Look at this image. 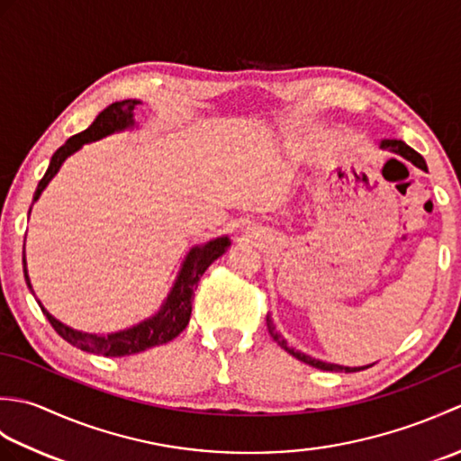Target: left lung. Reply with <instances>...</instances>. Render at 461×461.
<instances>
[{
  "instance_id": "left-lung-1",
  "label": "left lung",
  "mask_w": 461,
  "mask_h": 461,
  "mask_svg": "<svg viewBox=\"0 0 461 461\" xmlns=\"http://www.w3.org/2000/svg\"><path fill=\"white\" fill-rule=\"evenodd\" d=\"M380 149H382V150H388V152H394V154H398V156H402V158H406V160L412 162L414 166H418L420 170H428V168H426V160L422 158V156H420L414 149H410V146H408L406 142H402V140L384 139V140H380ZM267 329H269V335L273 337V340H276L281 348H285L291 357H295L297 360L305 362V365H309V366H315V368H319V370H329V372H357V370H365V368L370 366V365H366V366H355V368H350V366H342V365H332V362H325V360L312 358V357L305 355V352L297 350L295 347H289V342H287L285 337H283L281 332L276 329V325H273V319H271L269 315H267Z\"/></svg>"
}]
</instances>
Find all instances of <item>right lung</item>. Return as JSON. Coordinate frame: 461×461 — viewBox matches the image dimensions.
<instances>
[{"label":"right lung","mask_w":461,"mask_h":461,"mask_svg":"<svg viewBox=\"0 0 461 461\" xmlns=\"http://www.w3.org/2000/svg\"><path fill=\"white\" fill-rule=\"evenodd\" d=\"M139 104H142V103L136 99L113 103L106 106L103 113H99V116L93 121L89 129L71 136V139H68L61 146V149H59L51 156V162H49V168H47L45 176L37 184V190L33 194V203L39 200V195L43 194L47 184L55 178V174L59 172V168H61L63 162L77 150H81L83 144L96 142V140L104 139V136H111L116 132L132 131L136 126L134 111ZM230 246H231V241L228 236L210 240V241L202 243V246H194L188 251V256L184 258L178 276H176V279H174V285L168 293V297L164 299L160 309L156 311L152 317L136 322V325H132L129 329L109 332V335H95V332H83V330L68 327V325H65V322L55 319L51 312H49L41 305V301H37V303H39V307H41L43 315L49 319V322H51V327L67 342H71L73 347L81 348L85 352H93V355H103V357L136 355V352H142L146 348H152V347L164 345V342H170L172 339L178 337L185 327H188L190 315H192L194 291H195V287H198L200 277L203 276V271L208 269L215 259L221 258L223 253L228 251ZM23 273H25L27 287L32 289V293L35 295L32 281H29V276H27L25 253H23Z\"/></svg>","instance_id":"obj_1"}]
</instances>
